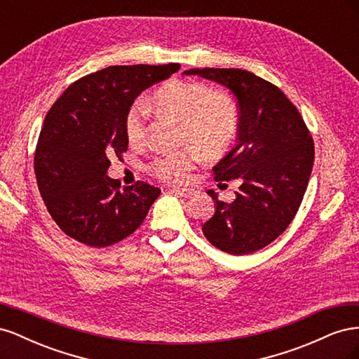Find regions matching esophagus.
<instances>
[{"instance_id": "1", "label": "esophagus", "mask_w": 359, "mask_h": 359, "mask_svg": "<svg viewBox=\"0 0 359 359\" xmlns=\"http://www.w3.org/2000/svg\"><path fill=\"white\" fill-rule=\"evenodd\" d=\"M170 193L177 194V196H181V198H191L194 194V190H190V189H180V187H173L170 189Z\"/></svg>"}]
</instances>
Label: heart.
<instances>
[{
	"mask_svg": "<svg viewBox=\"0 0 359 359\" xmlns=\"http://www.w3.org/2000/svg\"><path fill=\"white\" fill-rule=\"evenodd\" d=\"M151 106L181 123L180 142L190 145L175 153L157 157L151 163L156 177L181 182L201 158L217 157L231 147L238 133V109L229 95L212 91L201 82L169 81L151 97ZM149 107L136 102L126 118V135L132 145L145 142Z\"/></svg>",
	"mask_w": 359,
	"mask_h": 359,
	"instance_id": "b5f03b06",
	"label": "heart"
}]
</instances>
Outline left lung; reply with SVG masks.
<instances>
[{
    "mask_svg": "<svg viewBox=\"0 0 359 359\" xmlns=\"http://www.w3.org/2000/svg\"><path fill=\"white\" fill-rule=\"evenodd\" d=\"M235 95L240 111L238 144L212 168L220 184L238 180L235 201L215 202L203 223L206 240L229 255H248L286 231L307 190L314 144L301 114L278 86L241 69H190Z\"/></svg>",
    "mask_w": 359,
    "mask_h": 359,
    "instance_id": "left-lung-1",
    "label": "left lung"
}]
</instances>
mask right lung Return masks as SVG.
Listing matches in <instances>:
<instances>
[{
    "label": "right lung",
    "instance_id": "right-lung-1",
    "mask_svg": "<svg viewBox=\"0 0 359 359\" xmlns=\"http://www.w3.org/2000/svg\"><path fill=\"white\" fill-rule=\"evenodd\" d=\"M180 70L114 66L72 83L48 112L34 156L37 186L52 219L73 240L107 247L142 224L160 189L137 181L119 190L109 157L127 151L126 118L136 97Z\"/></svg>",
    "mask_w": 359,
    "mask_h": 359
}]
</instances>
